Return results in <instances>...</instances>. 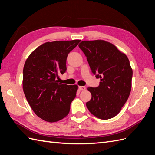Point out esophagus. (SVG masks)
Listing matches in <instances>:
<instances>
[{"label":"esophagus","mask_w":155,"mask_h":155,"mask_svg":"<svg viewBox=\"0 0 155 155\" xmlns=\"http://www.w3.org/2000/svg\"><path fill=\"white\" fill-rule=\"evenodd\" d=\"M78 88L80 89L81 90H86V87L81 86H78Z\"/></svg>","instance_id":"esophagus-1"}]
</instances>
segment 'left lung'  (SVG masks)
I'll use <instances>...</instances> for the list:
<instances>
[{"mask_svg": "<svg viewBox=\"0 0 155 155\" xmlns=\"http://www.w3.org/2000/svg\"><path fill=\"white\" fill-rule=\"evenodd\" d=\"M78 46L92 72L101 80L98 87L88 88L92 98L86 103L87 108L103 120L113 118L128 100L132 88L133 72L129 59L113 44L103 40L84 41Z\"/></svg>", "mask_w": 155, "mask_h": 155, "instance_id": "1", "label": "left lung"}]
</instances>
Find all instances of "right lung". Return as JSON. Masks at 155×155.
I'll return each instance as SVG.
<instances>
[{
	"label": "right lung",
	"mask_w": 155,
	"mask_h": 155,
	"mask_svg": "<svg viewBox=\"0 0 155 155\" xmlns=\"http://www.w3.org/2000/svg\"><path fill=\"white\" fill-rule=\"evenodd\" d=\"M81 40L47 42L31 53L23 67V89L31 109L42 120L54 122L69 114L77 85L59 83L67 70V57Z\"/></svg>",
	"instance_id": "1"
}]
</instances>
